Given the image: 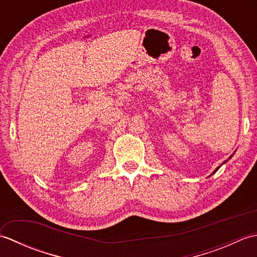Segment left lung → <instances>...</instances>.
Here are the masks:
<instances>
[{
	"instance_id": "left-lung-1",
	"label": "left lung",
	"mask_w": 257,
	"mask_h": 257,
	"mask_svg": "<svg viewBox=\"0 0 257 257\" xmlns=\"http://www.w3.org/2000/svg\"><path fill=\"white\" fill-rule=\"evenodd\" d=\"M231 157H232V156H231ZM231 157H230V159H231ZM224 162H226V161H224ZM220 167H221V166H220ZM220 167H217V168L215 169V170H214V171H213V173H215V172H216L217 170H219V169H220ZM213 173H212V174H213ZM212 174H211V176H212Z\"/></svg>"
}]
</instances>
